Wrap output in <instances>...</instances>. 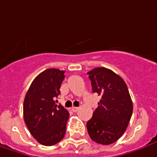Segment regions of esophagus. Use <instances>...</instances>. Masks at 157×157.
Returning a JSON list of instances; mask_svg holds the SVG:
<instances>
[{"label": "esophagus", "mask_w": 157, "mask_h": 157, "mask_svg": "<svg viewBox=\"0 0 157 157\" xmlns=\"http://www.w3.org/2000/svg\"><path fill=\"white\" fill-rule=\"evenodd\" d=\"M71 110L74 112V113H75V112H77L79 110V107H76V106H72V108H71Z\"/></svg>", "instance_id": "esophagus-1"}]
</instances>
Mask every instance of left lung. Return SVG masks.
<instances>
[{
	"mask_svg": "<svg viewBox=\"0 0 157 157\" xmlns=\"http://www.w3.org/2000/svg\"><path fill=\"white\" fill-rule=\"evenodd\" d=\"M92 91L101 95L98 107L87 122L88 135L97 144L108 145L123 135L132 117L133 105L123 79L104 67L87 72Z\"/></svg>",
	"mask_w": 157,
	"mask_h": 157,
	"instance_id": "left-lung-1",
	"label": "left lung"
}]
</instances>
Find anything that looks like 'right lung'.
<instances>
[{"label":"right lung","instance_id":"right-lung-1","mask_svg":"<svg viewBox=\"0 0 157 157\" xmlns=\"http://www.w3.org/2000/svg\"><path fill=\"white\" fill-rule=\"evenodd\" d=\"M64 71L48 69L32 82L24 100V120L30 133L43 145L52 146L60 142L66 132L70 113L57 105Z\"/></svg>","mask_w":157,"mask_h":157}]
</instances>
